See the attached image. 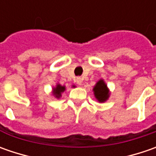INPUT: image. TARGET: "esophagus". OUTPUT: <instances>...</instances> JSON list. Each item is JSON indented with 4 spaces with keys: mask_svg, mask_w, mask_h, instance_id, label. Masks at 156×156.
Wrapping results in <instances>:
<instances>
[{
    "mask_svg": "<svg viewBox=\"0 0 156 156\" xmlns=\"http://www.w3.org/2000/svg\"><path fill=\"white\" fill-rule=\"evenodd\" d=\"M81 82H82V79H81V77H78V78L76 79V83H77L78 85H81Z\"/></svg>",
    "mask_w": 156,
    "mask_h": 156,
    "instance_id": "obj_1",
    "label": "esophagus"
}]
</instances>
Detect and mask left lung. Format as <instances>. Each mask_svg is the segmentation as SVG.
<instances>
[{"label":"left lung","instance_id":"1","mask_svg":"<svg viewBox=\"0 0 156 156\" xmlns=\"http://www.w3.org/2000/svg\"><path fill=\"white\" fill-rule=\"evenodd\" d=\"M94 95L95 98L101 102H103L108 97V90L107 85L104 83V81L102 80L99 81L95 87H94Z\"/></svg>","mask_w":156,"mask_h":156}]
</instances>
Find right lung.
<instances>
[{
    "label": "right lung",
    "mask_w": 156,
    "mask_h": 156,
    "mask_svg": "<svg viewBox=\"0 0 156 156\" xmlns=\"http://www.w3.org/2000/svg\"><path fill=\"white\" fill-rule=\"evenodd\" d=\"M65 90V87H62L61 85H57V87L55 88H54V92L53 94L56 96L57 98H59L61 96V93L63 92Z\"/></svg>",
    "instance_id": "1"
}]
</instances>
